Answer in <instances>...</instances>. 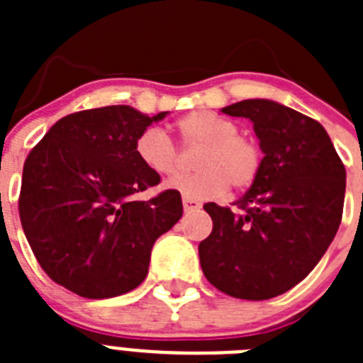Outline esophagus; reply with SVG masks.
<instances>
[{
	"label": "esophagus",
	"mask_w": 363,
	"mask_h": 363,
	"mask_svg": "<svg viewBox=\"0 0 363 363\" xmlns=\"http://www.w3.org/2000/svg\"><path fill=\"white\" fill-rule=\"evenodd\" d=\"M201 209V203L196 200H191V198L184 196V211L185 213H196Z\"/></svg>",
	"instance_id": "1"
}]
</instances>
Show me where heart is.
I'll return each mask as SVG.
<instances>
[{
	"instance_id": "1",
	"label": "heart",
	"mask_w": 363,
	"mask_h": 363,
	"mask_svg": "<svg viewBox=\"0 0 363 363\" xmlns=\"http://www.w3.org/2000/svg\"><path fill=\"white\" fill-rule=\"evenodd\" d=\"M185 147H201L194 165L200 171L178 174L169 189L191 200L220 196L230 187L243 191L251 187L259 172V149L249 138L240 136L238 125L209 111L191 112L176 123ZM138 160L156 176H171L182 167V152L158 127L142 130L134 143Z\"/></svg>"
}]
</instances>
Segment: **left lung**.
<instances>
[{"mask_svg": "<svg viewBox=\"0 0 363 363\" xmlns=\"http://www.w3.org/2000/svg\"><path fill=\"white\" fill-rule=\"evenodd\" d=\"M221 111L255 125L258 178L229 207L205 203L213 233L198 247L205 278L242 300L287 293L316 267L342 221L345 167L318 121L272 99Z\"/></svg>", "mask_w": 363, "mask_h": 363, "instance_id": "left-lung-1", "label": "left lung"}]
</instances>
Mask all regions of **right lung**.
<instances>
[{
	"label": "right lung",
	"instance_id": "1",
	"mask_svg": "<svg viewBox=\"0 0 363 363\" xmlns=\"http://www.w3.org/2000/svg\"><path fill=\"white\" fill-rule=\"evenodd\" d=\"M167 114L129 105L74 112L27 156L19 220L43 271L65 289L92 300L136 289L154 242L184 214L172 189L149 201L133 198L160 184L134 143Z\"/></svg>",
	"mask_w": 363,
	"mask_h": 363
}]
</instances>
